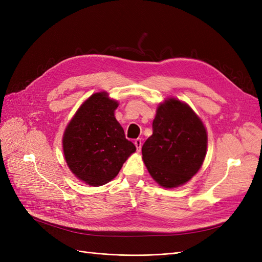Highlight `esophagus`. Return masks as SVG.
I'll use <instances>...</instances> for the list:
<instances>
[{
    "label": "esophagus",
    "mask_w": 262,
    "mask_h": 262,
    "mask_svg": "<svg viewBox=\"0 0 262 262\" xmlns=\"http://www.w3.org/2000/svg\"><path fill=\"white\" fill-rule=\"evenodd\" d=\"M134 145H136L138 152H140V150H141V147H142V141H141V139L134 140Z\"/></svg>",
    "instance_id": "obj_1"
}]
</instances>
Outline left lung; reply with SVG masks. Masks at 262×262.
Here are the masks:
<instances>
[{
	"mask_svg": "<svg viewBox=\"0 0 262 262\" xmlns=\"http://www.w3.org/2000/svg\"><path fill=\"white\" fill-rule=\"evenodd\" d=\"M207 131L184 102L168 99L157 108L153 134L142 146L147 170L165 188L184 185L200 169L207 152Z\"/></svg>",
	"mask_w": 262,
	"mask_h": 262,
	"instance_id": "left-lung-1",
	"label": "left lung"
}]
</instances>
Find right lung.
Returning a JSON list of instances; mask_svg holds the SVG:
<instances>
[{"label":"right lung","mask_w":262,"mask_h":262,"mask_svg":"<svg viewBox=\"0 0 262 262\" xmlns=\"http://www.w3.org/2000/svg\"><path fill=\"white\" fill-rule=\"evenodd\" d=\"M118 102L106 93L87 99L63 136V152L74 175L93 187L114 179L136 146L115 118Z\"/></svg>","instance_id":"obj_1"}]
</instances>
